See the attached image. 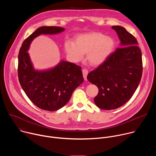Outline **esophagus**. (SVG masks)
<instances>
[{
    "mask_svg": "<svg viewBox=\"0 0 156 156\" xmlns=\"http://www.w3.org/2000/svg\"><path fill=\"white\" fill-rule=\"evenodd\" d=\"M82 72H83V75L84 80H87V75L88 74V71L86 69H83Z\"/></svg>",
    "mask_w": 156,
    "mask_h": 156,
    "instance_id": "34e87169",
    "label": "esophagus"
}]
</instances>
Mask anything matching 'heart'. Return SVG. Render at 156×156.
I'll list each match as a JSON object with an SVG mask.
<instances>
[{"mask_svg": "<svg viewBox=\"0 0 156 156\" xmlns=\"http://www.w3.org/2000/svg\"><path fill=\"white\" fill-rule=\"evenodd\" d=\"M114 46L112 39L101 33H89L76 36L75 42L66 41L65 49L67 55L75 62L83 60L87 54V60L91 65L102 63L112 52Z\"/></svg>", "mask_w": 156, "mask_h": 156, "instance_id": "1", "label": "heart"}]
</instances>
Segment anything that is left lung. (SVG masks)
I'll list each match as a JSON object with an SVG mask.
<instances>
[{
    "label": "left lung",
    "instance_id": "obj_1",
    "mask_svg": "<svg viewBox=\"0 0 156 156\" xmlns=\"http://www.w3.org/2000/svg\"><path fill=\"white\" fill-rule=\"evenodd\" d=\"M112 28L118 34L121 48L87 76L99 89L94 103L104 110L115 109L128 102L136 90L143 73L141 51L135 37L122 27Z\"/></svg>",
    "mask_w": 156,
    "mask_h": 156
}]
</instances>
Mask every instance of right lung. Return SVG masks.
I'll list each match as a JSON object with an SVG mask.
<instances>
[{"mask_svg": "<svg viewBox=\"0 0 156 156\" xmlns=\"http://www.w3.org/2000/svg\"><path fill=\"white\" fill-rule=\"evenodd\" d=\"M64 30L58 27H40L23 41L19 51V82L30 100L42 110L55 111L63 107L84 81L81 67L71 62L62 61L46 71H37L33 67L27 52L31 41L40 34H54Z\"/></svg>", "mask_w": 156, "mask_h": 156, "instance_id": "1", "label": "right lung"}]
</instances>
